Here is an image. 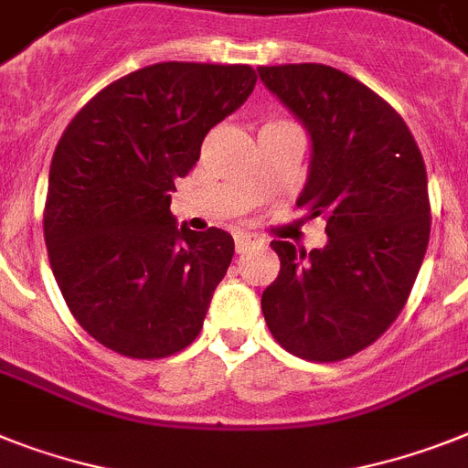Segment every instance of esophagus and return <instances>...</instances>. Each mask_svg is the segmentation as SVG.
I'll return each instance as SVG.
<instances>
[{"label": "esophagus", "instance_id": "34e87169", "mask_svg": "<svg viewBox=\"0 0 468 468\" xmlns=\"http://www.w3.org/2000/svg\"><path fill=\"white\" fill-rule=\"evenodd\" d=\"M261 243V239L253 237V234H237L234 237V249H237V253H243V250H249L250 246H258Z\"/></svg>", "mask_w": 468, "mask_h": 468}]
</instances>
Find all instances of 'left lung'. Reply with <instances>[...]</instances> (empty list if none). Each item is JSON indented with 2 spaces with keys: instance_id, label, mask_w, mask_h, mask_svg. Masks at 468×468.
<instances>
[{
  "instance_id": "left-lung-1",
  "label": "left lung",
  "mask_w": 468,
  "mask_h": 468,
  "mask_svg": "<svg viewBox=\"0 0 468 468\" xmlns=\"http://www.w3.org/2000/svg\"><path fill=\"white\" fill-rule=\"evenodd\" d=\"M258 76L311 136L296 206L327 222V243L311 253L270 243L280 275L262 315L294 356L339 361L373 345L414 287L431 237L426 165L404 119L345 71L282 64Z\"/></svg>"
}]
</instances>
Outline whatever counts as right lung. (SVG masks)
Segmentation results:
<instances>
[{
  "mask_svg": "<svg viewBox=\"0 0 468 468\" xmlns=\"http://www.w3.org/2000/svg\"><path fill=\"white\" fill-rule=\"evenodd\" d=\"M253 86L246 64L162 61L100 90L57 143L49 265L73 318L107 349L165 358L198 337L234 239L176 225L169 193Z\"/></svg>",
  "mask_w": 468,
  "mask_h": 468,
  "instance_id": "add662e5",
  "label": "right lung"
}]
</instances>
